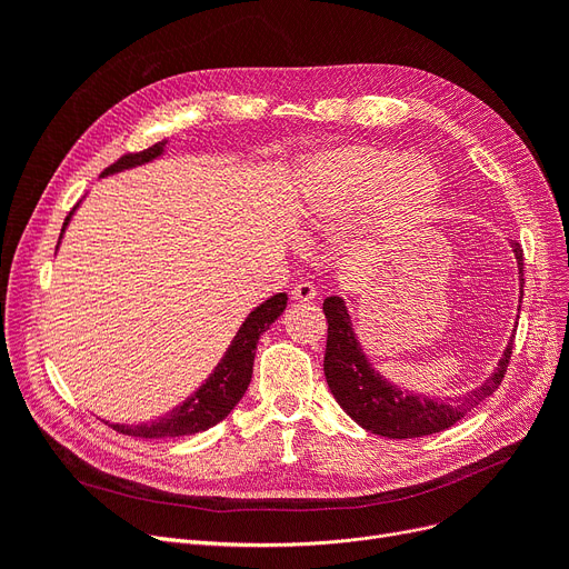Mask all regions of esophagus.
I'll return each instance as SVG.
<instances>
[{"instance_id": "obj_1", "label": "esophagus", "mask_w": 569, "mask_h": 569, "mask_svg": "<svg viewBox=\"0 0 569 569\" xmlns=\"http://www.w3.org/2000/svg\"><path fill=\"white\" fill-rule=\"evenodd\" d=\"M290 295H292V300H295V302L311 305V302L316 300V295H318V292H316L313 283H309V281H300V283H295V286H292Z\"/></svg>"}]
</instances>
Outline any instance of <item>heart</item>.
<instances>
[{
    "label": "heart",
    "instance_id": "obj_1",
    "mask_svg": "<svg viewBox=\"0 0 569 569\" xmlns=\"http://www.w3.org/2000/svg\"><path fill=\"white\" fill-rule=\"evenodd\" d=\"M403 182L417 196L415 223L422 221L442 193L438 170L422 157L378 144H346L316 152L297 163L292 226L302 239H316L346 223L376 193L373 219L362 228L357 247L373 253L378 239H392L397 223L387 219V193Z\"/></svg>",
    "mask_w": 569,
    "mask_h": 569
}]
</instances>
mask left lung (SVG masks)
Returning <instances> with one entry per match:
<instances>
[{"label":"left lung","instance_id":"left-lung-1","mask_svg":"<svg viewBox=\"0 0 569 569\" xmlns=\"http://www.w3.org/2000/svg\"><path fill=\"white\" fill-rule=\"evenodd\" d=\"M519 269V311L523 300V251L519 242H510ZM327 318L325 378L337 403L362 429L385 438H422L450 429L472 408L491 397L505 378L512 355V337L507 341L498 365L489 378L463 397L440 399L403 390L401 385L387 380L371 365L360 339L355 335L352 318L343 297L332 295L322 305Z\"/></svg>","mask_w":569,"mask_h":569}]
</instances>
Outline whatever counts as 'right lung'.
Here are the masks:
<instances>
[{
	"instance_id": "1",
	"label": "right lung",
	"mask_w": 569,
	"mask_h": 569,
	"mask_svg": "<svg viewBox=\"0 0 569 569\" xmlns=\"http://www.w3.org/2000/svg\"><path fill=\"white\" fill-rule=\"evenodd\" d=\"M166 144H168V140H161L149 149H144V152H140V154H127L117 163H112L101 177L119 174V172H127V170L152 163L166 154ZM80 202L67 217V221L62 226V234H59L57 249H59V244H62V237L76 214V209L80 207ZM286 305H288V295L279 292L274 297H269V300H264L260 307H256L244 318V322L239 325L237 335L232 337L228 350L223 352L221 362L214 367V371L209 373L198 390L193 395H189L182 403L149 422H138V425L108 422V425L119 433L136 436V438H177V436H191V433L207 431L209 427H214L221 420H226L228 412L239 403V399L244 397L247 387L251 382L256 346H258L260 335L267 332L269 327H272V322H277V318L286 311Z\"/></svg>"
}]
</instances>
